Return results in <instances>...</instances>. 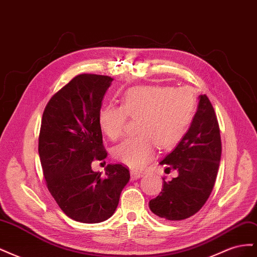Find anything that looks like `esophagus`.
Wrapping results in <instances>:
<instances>
[{"label":"esophagus","instance_id":"esophagus-1","mask_svg":"<svg viewBox=\"0 0 257 257\" xmlns=\"http://www.w3.org/2000/svg\"><path fill=\"white\" fill-rule=\"evenodd\" d=\"M143 176L142 172H137V170H131V178L132 180H136V179L141 178Z\"/></svg>","mask_w":257,"mask_h":257}]
</instances>
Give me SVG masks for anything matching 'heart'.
<instances>
[{
	"label": "heart",
	"mask_w": 257,
	"mask_h": 257,
	"mask_svg": "<svg viewBox=\"0 0 257 257\" xmlns=\"http://www.w3.org/2000/svg\"><path fill=\"white\" fill-rule=\"evenodd\" d=\"M196 109V97L189 88L144 85L125 92L122 105L108 104L98 114L103 133L111 141L119 139L128 116L138 118V135L116 146L115 161L132 169H141L154 155L155 145L173 149L185 135Z\"/></svg>",
	"instance_id": "1"
}]
</instances>
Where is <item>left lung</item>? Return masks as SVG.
<instances>
[{
	"mask_svg": "<svg viewBox=\"0 0 257 257\" xmlns=\"http://www.w3.org/2000/svg\"><path fill=\"white\" fill-rule=\"evenodd\" d=\"M222 153L220 127L207 95L199 96L191 126L175 149L160 162L178 170L172 181L163 179L160 195L149 201L151 211L164 221H181L198 212L215 183Z\"/></svg>",
	"mask_w": 257,
	"mask_h": 257,
	"instance_id": "1",
	"label": "left lung"
}]
</instances>
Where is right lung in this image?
<instances>
[{"label":"right lung","instance_id":"1","mask_svg":"<svg viewBox=\"0 0 257 257\" xmlns=\"http://www.w3.org/2000/svg\"><path fill=\"white\" fill-rule=\"evenodd\" d=\"M109 76L81 74L54 94L46 106L38 137V153L46 185L68 217L99 223L114 213L130 170L109 164L105 177L91 168L107 157L98 114Z\"/></svg>","mask_w":257,"mask_h":257}]
</instances>
